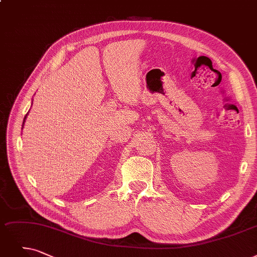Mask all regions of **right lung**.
<instances>
[{"instance_id":"obj_1","label":"right lung","mask_w":257,"mask_h":257,"mask_svg":"<svg viewBox=\"0 0 257 257\" xmlns=\"http://www.w3.org/2000/svg\"><path fill=\"white\" fill-rule=\"evenodd\" d=\"M27 116V115H26ZM26 116H25V118H24V120H23V125H24V122H25V119H26Z\"/></svg>"}]
</instances>
